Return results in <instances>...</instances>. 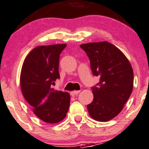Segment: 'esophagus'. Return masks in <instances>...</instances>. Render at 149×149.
Here are the masks:
<instances>
[{
  "label": "esophagus",
  "instance_id": "esophagus-1",
  "mask_svg": "<svg viewBox=\"0 0 149 149\" xmlns=\"http://www.w3.org/2000/svg\"><path fill=\"white\" fill-rule=\"evenodd\" d=\"M80 91H72L71 93H70V94H71V96H72V97H75V96H77L78 93H79Z\"/></svg>",
  "mask_w": 149,
  "mask_h": 149
}]
</instances>
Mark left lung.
Returning a JSON list of instances; mask_svg holds the SVG:
<instances>
[{"label":"left lung","mask_w":149,"mask_h":149,"mask_svg":"<svg viewBox=\"0 0 149 149\" xmlns=\"http://www.w3.org/2000/svg\"><path fill=\"white\" fill-rule=\"evenodd\" d=\"M91 61V70L100 77L93 86V100L87 105L91 118L108 121L118 115L133 90L134 72L125 54L108 42L82 44Z\"/></svg>","instance_id":"1"}]
</instances>
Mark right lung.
<instances>
[{
  "instance_id": "obj_1",
  "label": "right lung",
  "mask_w": 149,
  "mask_h": 149,
  "mask_svg": "<svg viewBox=\"0 0 149 149\" xmlns=\"http://www.w3.org/2000/svg\"><path fill=\"white\" fill-rule=\"evenodd\" d=\"M66 44L40 45L31 50L22 65L20 86L33 113L45 123L56 124L66 116L70 93L52 88L59 78V55Z\"/></svg>"
}]
</instances>
